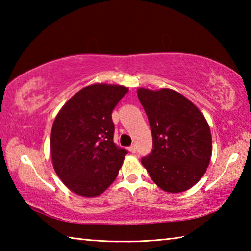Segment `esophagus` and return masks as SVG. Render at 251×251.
Listing matches in <instances>:
<instances>
[{"label":"esophagus","instance_id":"esophagus-1","mask_svg":"<svg viewBox=\"0 0 251 251\" xmlns=\"http://www.w3.org/2000/svg\"><path fill=\"white\" fill-rule=\"evenodd\" d=\"M128 150H129V151L131 152V154H135V152H136V146H135V145H131V146L128 148Z\"/></svg>","mask_w":251,"mask_h":251}]
</instances>
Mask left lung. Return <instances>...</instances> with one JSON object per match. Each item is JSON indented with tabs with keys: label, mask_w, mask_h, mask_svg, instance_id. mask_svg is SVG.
Here are the masks:
<instances>
[{
	"label": "left lung",
	"mask_w": 251,
	"mask_h": 251,
	"mask_svg": "<svg viewBox=\"0 0 251 251\" xmlns=\"http://www.w3.org/2000/svg\"><path fill=\"white\" fill-rule=\"evenodd\" d=\"M150 121L152 147L142 164L167 193L192 188L206 173L212 148L209 125L196 105L176 91L138 88Z\"/></svg>",
	"instance_id": "1"
}]
</instances>
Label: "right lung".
<instances>
[{
    "mask_svg": "<svg viewBox=\"0 0 251 251\" xmlns=\"http://www.w3.org/2000/svg\"><path fill=\"white\" fill-rule=\"evenodd\" d=\"M127 92L122 85H90L72 96L55 117L53 167L71 192L96 197L116 179L127 151L113 141L112 112Z\"/></svg>",
    "mask_w": 251,
    "mask_h": 251,
    "instance_id": "right-lung-1",
    "label": "right lung"
}]
</instances>
